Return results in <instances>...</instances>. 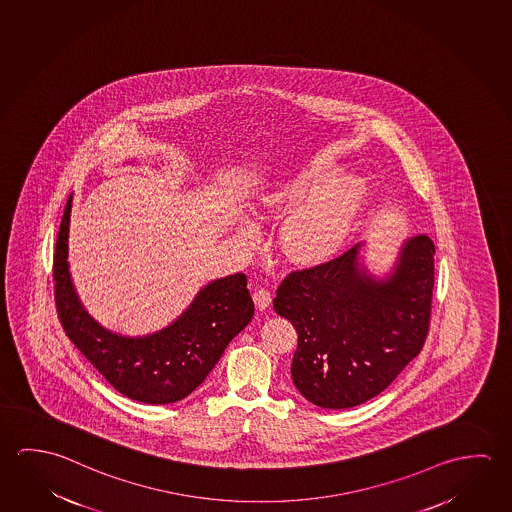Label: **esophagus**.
I'll return each mask as SVG.
<instances>
[{
	"label": "esophagus",
	"instance_id": "1",
	"mask_svg": "<svg viewBox=\"0 0 512 512\" xmlns=\"http://www.w3.org/2000/svg\"><path fill=\"white\" fill-rule=\"evenodd\" d=\"M253 302L257 305V309L266 310L271 305V293L268 289L260 287L255 293H253Z\"/></svg>",
	"mask_w": 512,
	"mask_h": 512
}]
</instances>
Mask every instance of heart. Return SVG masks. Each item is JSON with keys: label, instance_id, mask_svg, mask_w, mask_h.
I'll return each instance as SVG.
<instances>
[{"label": "heart", "instance_id": "1", "mask_svg": "<svg viewBox=\"0 0 512 512\" xmlns=\"http://www.w3.org/2000/svg\"><path fill=\"white\" fill-rule=\"evenodd\" d=\"M364 196L361 178H336L334 166L316 162L275 193L266 194L264 205L277 216H291L280 232L285 255L296 264H319L334 257L352 237Z\"/></svg>", "mask_w": 512, "mask_h": 512}]
</instances>
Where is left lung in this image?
I'll return each instance as SVG.
<instances>
[{"label": "left lung", "mask_w": 512, "mask_h": 512, "mask_svg": "<svg viewBox=\"0 0 512 512\" xmlns=\"http://www.w3.org/2000/svg\"><path fill=\"white\" fill-rule=\"evenodd\" d=\"M359 248L291 271L273 300L298 334L294 386L323 409H348L382 393L421 352L430 327L432 239H407L384 280L369 275Z\"/></svg>", "instance_id": "obj_1"}]
</instances>
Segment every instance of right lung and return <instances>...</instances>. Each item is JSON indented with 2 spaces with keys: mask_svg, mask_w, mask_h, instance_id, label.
Returning a JSON list of instances; mask_svg holds the SVG:
<instances>
[{
  "mask_svg": "<svg viewBox=\"0 0 512 512\" xmlns=\"http://www.w3.org/2000/svg\"><path fill=\"white\" fill-rule=\"evenodd\" d=\"M69 196L53 257L55 303L71 343L116 391L130 400L164 405L193 393L218 364L228 343L252 321L244 273L205 285L175 323L151 336L112 334L82 307L68 264Z\"/></svg>",
  "mask_w": 512,
  "mask_h": 512,
  "instance_id": "1",
  "label": "right lung"
}]
</instances>
